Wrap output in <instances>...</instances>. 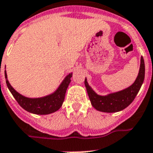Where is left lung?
<instances>
[{
	"mask_svg": "<svg viewBox=\"0 0 153 153\" xmlns=\"http://www.w3.org/2000/svg\"><path fill=\"white\" fill-rule=\"evenodd\" d=\"M145 79V62L143 57H141V64L139 69L138 75L135 82L132 85L126 88V89L120 90V91L109 94L105 96H100L95 93L94 89L89 85L86 80L85 79V85L89 95V100L91 101V105L97 111L103 112H117L122 111L124 108L133 102L135 97L137 96L143 84Z\"/></svg>",
	"mask_w": 153,
	"mask_h": 153,
	"instance_id": "obj_1",
	"label": "left lung"
}]
</instances>
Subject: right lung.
Returning <instances> with one entry per match:
<instances>
[{
    "label": "right lung",
    "instance_id": "obj_1",
    "mask_svg": "<svg viewBox=\"0 0 153 153\" xmlns=\"http://www.w3.org/2000/svg\"><path fill=\"white\" fill-rule=\"evenodd\" d=\"M4 75L6 79V84L8 89L12 93L16 101L19 103L23 109L33 114L37 115H48L58 111L61 108L65 97V94L68 85L71 82V78L72 77V73H70L65 77L59 87L54 93L47 95L45 97L38 98H30L24 97L19 94L12 85H10L8 80L7 73L4 71Z\"/></svg>",
    "mask_w": 153,
    "mask_h": 153
}]
</instances>
